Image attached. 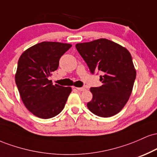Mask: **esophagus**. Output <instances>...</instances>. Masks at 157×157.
<instances>
[{
    "instance_id": "34e87169",
    "label": "esophagus",
    "mask_w": 157,
    "mask_h": 157,
    "mask_svg": "<svg viewBox=\"0 0 157 157\" xmlns=\"http://www.w3.org/2000/svg\"><path fill=\"white\" fill-rule=\"evenodd\" d=\"M76 89H77V90H78V91H83L86 89L85 87H80V88L78 87V88H76Z\"/></svg>"
}]
</instances>
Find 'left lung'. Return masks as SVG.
Instances as JSON below:
<instances>
[{
	"instance_id": "obj_1",
	"label": "left lung",
	"mask_w": 157,
	"mask_h": 157,
	"mask_svg": "<svg viewBox=\"0 0 157 157\" xmlns=\"http://www.w3.org/2000/svg\"><path fill=\"white\" fill-rule=\"evenodd\" d=\"M91 73L101 71L100 87L91 88L92 100L88 109L95 115L110 117L123 109L129 100L136 79L130 52L121 45L100 38L75 45Z\"/></svg>"
}]
</instances>
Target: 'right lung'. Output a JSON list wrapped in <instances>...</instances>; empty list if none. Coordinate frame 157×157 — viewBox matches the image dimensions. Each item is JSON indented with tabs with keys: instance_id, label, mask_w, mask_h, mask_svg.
<instances>
[{
	"instance_id": "add662e5",
	"label": "right lung",
	"mask_w": 157,
	"mask_h": 157,
	"mask_svg": "<svg viewBox=\"0 0 157 157\" xmlns=\"http://www.w3.org/2000/svg\"><path fill=\"white\" fill-rule=\"evenodd\" d=\"M71 47L69 44L45 41L27 48L20 57L16 85L24 105L37 117H54L63 109L71 88L53 85L48 77Z\"/></svg>"
}]
</instances>
